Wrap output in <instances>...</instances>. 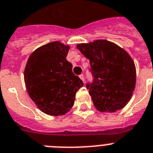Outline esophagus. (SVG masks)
Masks as SVG:
<instances>
[{
  "mask_svg": "<svg viewBox=\"0 0 153 153\" xmlns=\"http://www.w3.org/2000/svg\"><path fill=\"white\" fill-rule=\"evenodd\" d=\"M79 78H80L81 79H82V80L83 81V82H84V79H85V78H84V75H82V74H81V75H79Z\"/></svg>",
  "mask_w": 153,
  "mask_h": 153,
  "instance_id": "1",
  "label": "esophagus"
}]
</instances>
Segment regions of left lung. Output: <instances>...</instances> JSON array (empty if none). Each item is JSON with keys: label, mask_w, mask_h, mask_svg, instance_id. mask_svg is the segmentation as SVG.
Here are the masks:
<instances>
[{"label": "left lung", "mask_w": 153, "mask_h": 153, "mask_svg": "<svg viewBox=\"0 0 153 153\" xmlns=\"http://www.w3.org/2000/svg\"><path fill=\"white\" fill-rule=\"evenodd\" d=\"M77 48L89 59L94 78L86 87L96 109L115 112L124 108L132 98L136 81L135 63L129 54L106 40L78 44Z\"/></svg>", "instance_id": "1"}]
</instances>
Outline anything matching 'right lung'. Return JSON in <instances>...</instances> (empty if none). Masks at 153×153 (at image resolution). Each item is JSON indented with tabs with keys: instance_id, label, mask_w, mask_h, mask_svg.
Masks as SVG:
<instances>
[{
	"instance_id": "1",
	"label": "right lung",
	"mask_w": 153,
	"mask_h": 153,
	"mask_svg": "<svg viewBox=\"0 0 153 153\" xmlns=\"http://www.w3.org/2000/svg\"><path fill=\"white\" fill-rule=\"evenodd\" d=\"M68 50V45L60 42L46 44L30 54L25 66L24 77L29 96L48 115L67 113L84 85L66 59Z\"/></svg>"
}]
</instances>
